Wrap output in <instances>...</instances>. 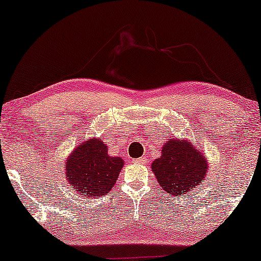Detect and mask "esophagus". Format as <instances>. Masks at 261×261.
Here are the masks:
<instances>
[{"label": "esophagus", "instance_id": "1", "mask_svg": "<svg viewBox=\"0 0 261 261\" xmlns=\"http://www.w3.org/2000/svg\"><path fill=\"white\" fill-rule=\"evenodd\" d=\"M135 163H137V164H144V163H147V159L142 156V158H139V159H135Z\"/></svg>", "mask_w": 261, "mask_h": 261}]
</instances>
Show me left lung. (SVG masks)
Listing matches in <instances>:
<instances>
[{
    "label": "left lung",
    "instance_id": "left-lung-1",
    "mask_svg": "<svg viewBox=\"0 0 261 261\" xmlns=\"http://www.w3.org/2000/svg\"><path fill=\"white\" fill-rule=\"evenodd\" d=\"M208 163L203 153L187 140L169 139L162 156L152 163V171L163 191L184 196L204 181Z\"/></svg>",
    "mask_w": 261,
    "mask_h": 261
}]
</instances>
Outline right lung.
I'll return each mask as SVG.
<instances>
[{
    "instance_id": "obj_1",
    "label": "right lung",
    "mask_w": 261,
    "mask_h": 261,
    "mask_svg": "<svg viewBox=\"0 0 261 261\" xmlns=\"http://www.w3.org/2000/svg\"><path fill=\"white\" fill-rule=\"evenodd\" d=\"M124 166L120 156H111L99 139L85 141L65 162V178L81 196L102 197L111 192Z\"/></svg>"
}]
</instances>
